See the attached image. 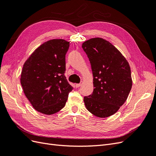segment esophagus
I'll list each match as a JSON object with an SVG mask.
<instances>
[{
    "mask_svg": "<svg viewBox=\"0 0 156 156\" xmlns=\"http://www.w3.org/2000/svg\"><path fill=\"white\" fill-rule=\"evenodd\" d=\"M82 83H83V82H81V83H79V84H75V87H76V88L80 87L82 85Z\"/></svg>",
    "mask_w": 156,
    "mask_h": 156,
    "instance_id": "1",
    "label": "esophagus"
}]
</instances>
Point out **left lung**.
I'll return each mask as SVG.
<instances>
[{
    "instance_id": "obj_1",
    "label": "left lung",
    "mask_w": 156,
    "mask_h": 156,
    "mask_svg": "<svg viewBox=\"0 0 156 156\" xmlns=\"http://www.w3.org/2000/svg\"><path fill=\"white\" fill-rule=\"evenodd\" d=\"M93 75V93L84 97L87 109L99 118L116 113L132 87L131 69L124 56L109 41L94 37L82 44Z\"/></svg>"
}]
</instances>
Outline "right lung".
Here are the masks:
<instances>
[{
  "instance_id": "right-lung-1",
  "label": "right lung",
  "mask_w": 156,
  "mask_h": 156,
  "mask_svg": "<svg viewBox=\"0 0 156 156\" xmlns=\"http://www.w3.org/2000/svg\"><path fill=\"white\" fill-rule=\"evenodd\" d=\"M69 42L62 39L45 41L23 65L21 84L35 110L51 115L65 106L73 87L64 75L66 54Z\"/></svg>"
}]
</instances>
